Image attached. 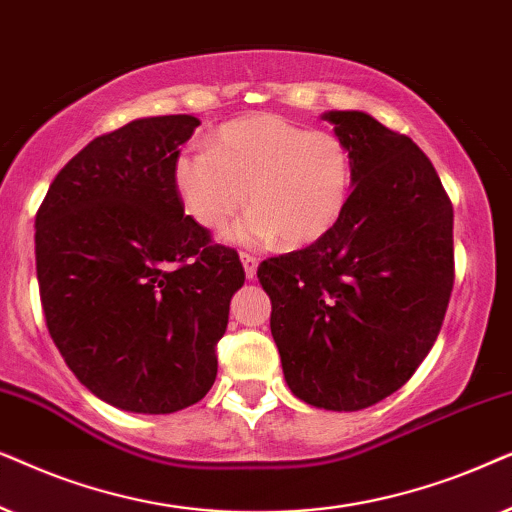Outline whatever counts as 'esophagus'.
<instances>
[{"mask_svg": "<svg viewBox=\"0 0 512 512\" xmlns=\"http://www.w3.org/2000/svg\"><path fill=\"white\" fill-rule=\"evenodd\" d=\"M241 262H243V269H245V278H255V274H257V257L255 255H250V252H241Z\"/></svg>", "mask_w": 512, "mask_h": 512, "instance_id": "esophagus-1", "label": "esophagus"}]
</instances>
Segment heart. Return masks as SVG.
<instances>
[{
	"label": "heart",
	"instance_id": "obj_1",
	"mask_svg": "<svg viewBox=\"0 0 512 512\" xmlns=\"http://www.w3.org/2000/svg\"><path fill=\"white\" fill-rule=\"evenodd\" d=\"M353 163L342 138L278 114H250L224 124L213 149L182 152L173 182L182 206L201 227L222 231L248 206L236 241L309 245L342 217Z\"/></svg>",
	"mask_w": 512,
	"mask_h": 512
}]
</instances>
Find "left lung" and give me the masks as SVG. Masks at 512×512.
I'll return each mask as SVG.
<instances>
[{"label":"left lung","mask_w":512,"mask_h":512,"mask_svg":"<svg viewBox=\"0 0 512 512\" xmlns=\"http://www.w3.org/2000/svg\"><path fill=\"white\" fill-rule=\"evenodd\" d=\"M353 189L323 238L264 260L271 335L290 391L356 412L405 386L454 288V210L428 156L365 112H327Z\"/></svg>","instance_id":"1"}]
</instances>
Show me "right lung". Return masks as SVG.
Listing matches in <instances>:
<instances>
[{"instance_id": "add662e5", "label": "right lung", "mask_w": 512, "mask_h": 512, "mask_svg": "<svg viewBox=\"0 0 512 512\" xmlns=\"http://www.w3.org/2000/svg\"><path fill=\"white\" fill-rule=\"evenodd\" d=\"M189 114L98 135L37 210V281L49 335L81 384L126 412L199 403L245 281L238 252L185 215L173 182Z\"/></svg>"}]
</instances>
